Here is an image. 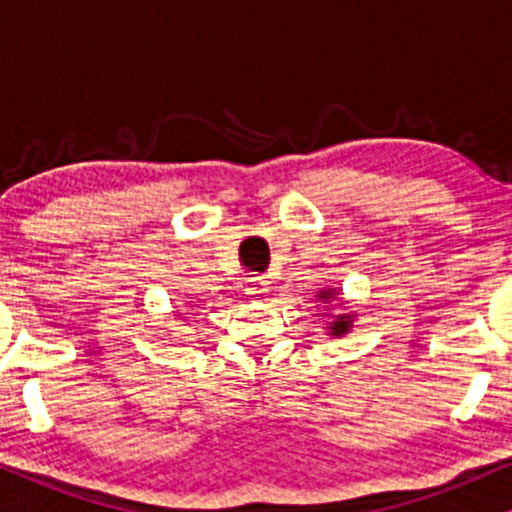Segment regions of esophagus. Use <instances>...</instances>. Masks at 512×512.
Instances as JSON below:
<instances>
[{"label": "esophagus", "instance_id": "1", "mask_svg": "<svg viewBox=\"0 0 512 512\" xmlns=\"http://www.w3.org/2000/svg\"><path fill=\"white\" fill-rule=\"evenodd\" d=\"M269 291V284L262 279V276H252L248 281V286H245V293L252 298V301H262L264 293Z\"/></svg>", "mask_w": 512, "mask_h": 512}]
</instances>
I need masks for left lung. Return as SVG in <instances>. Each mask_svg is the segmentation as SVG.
<instances>
[{
	"label": "left lung",
	"mask_w": 512,
	"mask_h": 512,
	"mask_svg": "<svg viewBox=\"0 0 512 512\" xmlns=\"http://www.w3.org/2000/svg\"><path fill=\"white\" fill-rule=\"evenodd\" d=\"M334 296H337V291H334V289L317 291V301H322V303H332ZM351 325H354V315L344 313V315L334 317L327 330H330V337H344V334L351 330Z\"/></svg>",
	"instance_id": "obj_1"
}]
</instances>
